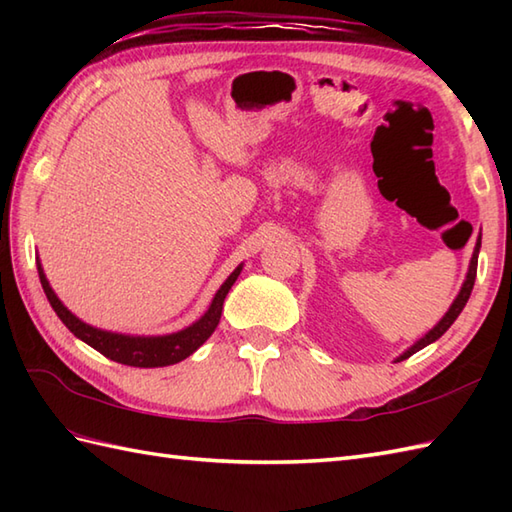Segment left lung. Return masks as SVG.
Masks as SVG:
<instances>
[{"label":"left lung","mask_w":512,"mask_h":512,"mask_svg":"<svg viewBox=\"0 0 512 512\" xmlns=\"http://www.w3.org/2000/svg\"><path fill=\"white\" fill-rule=\"evenodd\" d=\"M480 246H482V233L477 235V244H475V250H473V257H471V264H469V273H466V279H464V284H462V288H460V292H458V297H455V301L451 303V308H449V312L444 314V317L438 321V325L433 330H429L427 334L422 336L420 341H416L413 343L407 352H402L396 361L400 363V361H405V358H409L411 354H416L418 350H422V347H427L429 343H433V341H438L440 336L447 332L451 325H453V321L460 317V312L464 310V306H466V301H469V297H471V290H473V284H475V275H477V255H480Z\"/></svg>","instance_id":"1"}]
</instances>
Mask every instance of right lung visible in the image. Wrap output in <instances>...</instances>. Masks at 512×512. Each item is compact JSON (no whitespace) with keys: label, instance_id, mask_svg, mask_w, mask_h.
Instances as JSON below:
<instances>
[{"label":"right lung","instance_id":"right-lung-1","mask_svg":"<svg viewBox=\"0 0 512 512\" xmlns=\"http://www.w3.org/2000/svg\"><path fill=\"white\" fill-rule=\"evenodd\" d=\"M37 270H39L43 292H46L52 310L57 312V317L65 323V328H68L76 339L88 343L96 352H101L103 356H107L110 361H116V363L132 365V367H167L191 356L215 332L217 323H220V317H222L224 299L228 295V290H231V286L235 284L239 273H242V264L228 275L222 288L215 292L209 310H206L198 321L189 325V328L173 334H165V336H132V334H118V332L92 328V325L83 323L79 317H74V314L63 306L61 299L54 295V290L48 284L39 259H37Z\"/></svg>","mask_w":512,"mask_h":512}]
</instances>
